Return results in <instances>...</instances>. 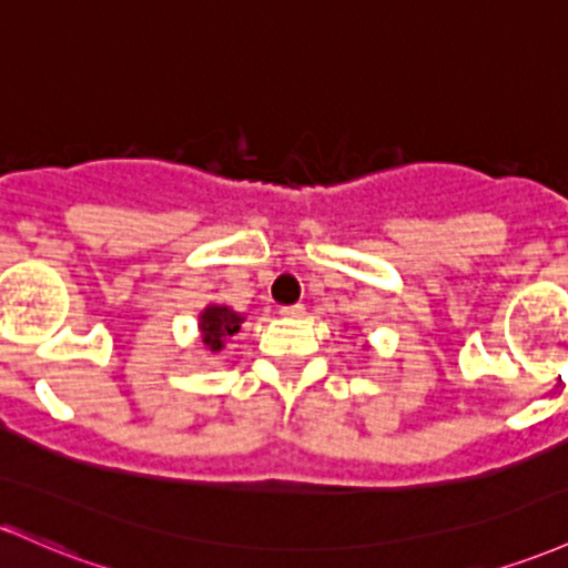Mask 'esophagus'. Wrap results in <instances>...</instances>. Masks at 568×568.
Returning a JSON list of instances; mask_svg holds the SVG:
<instances>
[{"instance_id": "34e87169", "label": "esophagus", "mask_w": 568, "mask_h": 568, "mask_svg": "<svg viewBox=\"0 0 568 568\" xmlns=\"http://www.w3.org/2000/svg\"><path fill=\"white\" fill-rule=\"evenodd\" d=\"M280 315H283V317H302L304 307H302V304H291V307L280 310Z\"/></svg>"}]
</instances>
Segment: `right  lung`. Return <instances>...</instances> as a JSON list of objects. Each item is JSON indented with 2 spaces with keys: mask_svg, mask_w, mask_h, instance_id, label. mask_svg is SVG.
Segmentation results:
<instances>
[{
  "mask_svg": "<svg viewBox=\"0 0 568 568\" xmlns=\"http://www.w3.org/2000/svg\"><path fill=\"white\" fill-rule=\"evenodd\" d=\"M242 323H245V313H236L229 304H207V307L199 313V342H202L204 351L210 353L226 351L229 339L240 332Z\"/></svg>",
  "mask_w": 568,
  "mask_h": 568,
  "instance_id": "add662e5",
  "label": "right lung"
}]
</instances>
